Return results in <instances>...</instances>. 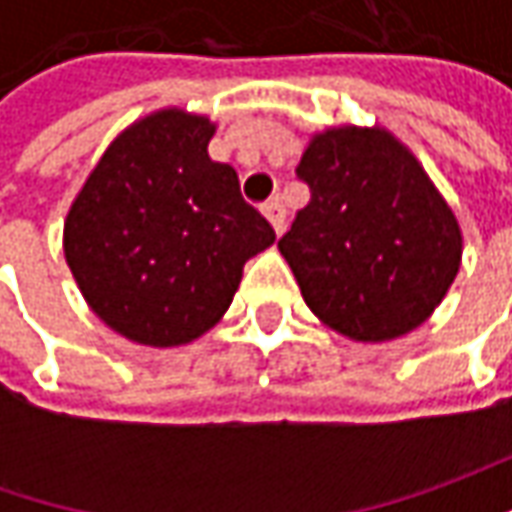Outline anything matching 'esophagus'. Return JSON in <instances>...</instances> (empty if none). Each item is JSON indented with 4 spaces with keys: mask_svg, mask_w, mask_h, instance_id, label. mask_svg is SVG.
<instances>
[{
    "mask_svg": "<svg viewBox=\"0 0 512 512\" xmlns=\"http://www.w3.org/2000/svg\"><path fill=\"white\" fill-rule=\"evenodd\" d=\"M262 213H265L267 222L273 225V230H276V233H282V230H285L287 210H285V205H282V199H279V196H276V199H267L265 205H262Z\"/></svg>",
    "mask_w": 512,
    "mask_h": 512,
    "instance_id": "obj_1",
    "label": "esophagus"
}]
</instances>
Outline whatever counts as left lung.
<instances>
[{
    "label": "left lung",
    "mask_w": 512,
    "mask_h": 512,
    "mask_svg": "<svg viewBox=\"0 0 512 512\" xmlns=\"http://www.w3.org/2000/svg\"><path fill=\"white\" fill-rule=\"evenodd\" d=\"M296 176L307 202L279 250L307 307L356 342H390L439 307L462 230L416 156L379 128L313 136Z\"/></svg>",
    "instance_id": "obj_1"
}]
</instances>
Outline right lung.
Segmentation results:
<instances>
[{"mask_svg": "<svg viewBox=\"0 0 512 512\" xmlns=\"http://www.w3.org/2000/svg\"><path fill=\"white\" fill-rule=\"evenodd\" d=\"M213 125L159 110L93 168L65 222V259L93 313L150 347L193 342L233 302L247 259L273 245L239 176L207 156Z\"/></svg>", "mask_w": 512, "mask_h": 512, "instance_id": "add662e5", "label": "right lung"}]
</instances>
